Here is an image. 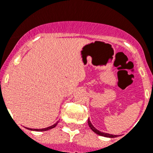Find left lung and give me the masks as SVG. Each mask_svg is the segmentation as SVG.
<instances>
[{
	"label": "left lung",
	"mask_w": 153,
	"mask_h": 153,
	"mask_svg": "<svg viewBox=\"0 0 153 153\" xmlns=\"http://www.w3.org/2000/svg\"><path fill=\"white\" fill-rule=\"evenodd\" d=\"M88 125H89V127H90L91 129L92 130V131H94V133L97 134H98V135H101V136H103V137H117V135H113V134H107V133H104V132H101V131H99L98 130H97L95 127L93 126V125L91 124V123L90 120L88 119Z\"/></svg>",
	"instance_id": "obj_1"
}]
</instances>
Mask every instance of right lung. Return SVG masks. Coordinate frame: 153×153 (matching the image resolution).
<instances>
[{
    "label": "right lung",
    "instance_id": "obj_1",
    "mask_svg": "<svg viewBox=\"0 0 153 153\" xmlns=\"http://www.w3.org/2000/svg\"><path fill=\"white\" fill-rule=\"evenodd\" d=\"M59 122V121H58ZM58 122H57L56 123H55L54 125H52V126H51V127H47V128H44V129H31V128H29V130H30V131H48V130L50 129H52V128H54V127H55L57 125V123H58Z\"/></svg>",
    "mask_w": 153,
    "mask_h": 153
}]
</instances>
